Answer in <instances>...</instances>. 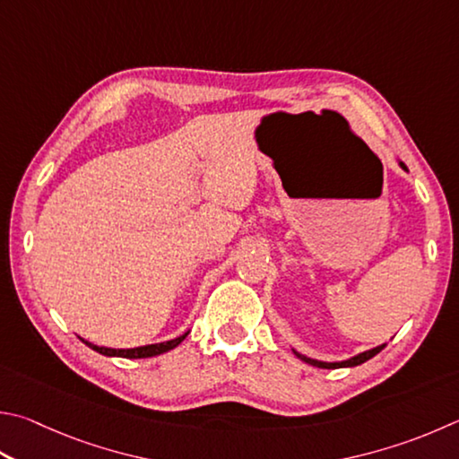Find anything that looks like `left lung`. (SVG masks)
Wrapping results in <instances>:
<instances>
[{"mask_svg": "<svg viewBox=\"0 0 459 459\" xmlns=\"http://www.w3.org/2000/svg\"><path fill=\"white\" fill-rule=\"evenodd\" d=\"M399 164H402V169H405V164H403V162H399ZM405 170H407V169H405ZM383 347H385V345H379V347H375V349H369V351L359 353V355L351 357V359H347V361H339V363H325V361H316V359H311V357H305V355L297 353V351H295V355L299 357V359H303L305 363L313 365V368H321V369H339V368H355V365H361V363H365V361H369L371 357L377 355Z\"/></svg>", "mask_w": 459, "mask_h": 459, "instance_id": "left-lung-1", "label": "left lung"}]
</instances>
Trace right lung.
I'll list each match as a JSON object with an SVG mask.
<instances>
[{
  "label": "right lung",
  "instance_id": "1",
  "mask_svg": "<svg viewBox=\"0 0 459 459\" xmlns=\"http://www.w3.org/2000/svg\"><path fill=\"white\" fill-rule=\"evenodd\" d=\"M188 333H185V335H180L177 339H170L166 341V343H154V345H144V347H134V349H110V347H98L94 343H90V341H84V343L88 347L94 349V351L102 353V355H108V357H126V359H144V357H154V355H160V353H166L170 351V349H174L177 345H180L182 341L186 339Z\"/></svg>",
  "mask_w": 459,
  "mask_h": 459
}]
</instances>
